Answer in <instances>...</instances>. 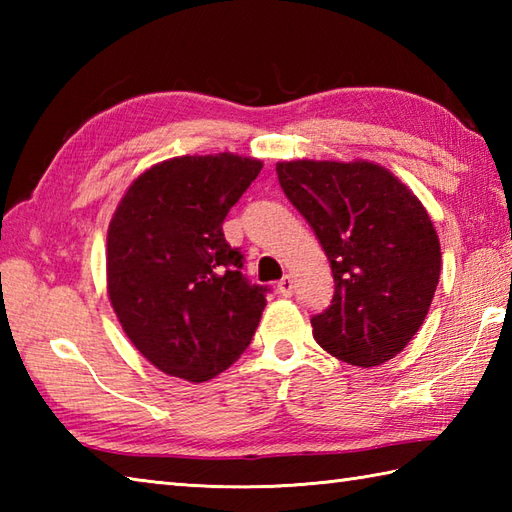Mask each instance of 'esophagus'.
<instances>
[{
    "mask_svg": "<svg viewBox=\"0 0 512 512\" xmlns=\"http://www.w3.org/2000/svg\"><path fill=\"white\" fill-rule=\"evenodd\" d=\"M277 292H279V295H284V297H290L292 292H295V281H292L290 275H284L277 281Z\"/></svg>",
    "mask_w": 512,
    "mask_h": 512,
    "instance_id": "esophagus-1",
    "label": "esophagus"
}]
</instances>
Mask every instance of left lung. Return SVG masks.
I'll return each instance as SVG.
<instances>
[{"label":"left lung","mask_w":512,"mask_h":512,"mask_svg":"<svg viewBox=\"0 0 512 512\" xmlns=\"http://www.w3.org/2000/svg\"><path fill=\"white\" fill-rule=\"evenodd\" d=\"M277 178L330 259L334 295L310 319L314 339L358 367L400 354L440 279L438 233L420 200L374 162H279Z\"/></svg>","instance_id":"8db88e82"}]
</instances>
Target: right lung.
<instances>
[{
  "label": "right lung",
  "instance_id": "obj_1",
  "mask_svg": "<svg viewBox=\"0 0 512 512\" xmlns=\"http://www.w3.org/2000/svg\"><path fill=\"white\" fill-rule=\"evenodd\" d=\"M262 162L165 160L136 178L107 233V292L129 341L169 376L204 383L231 367L266 308L222 224Z\"/></svg>",
  "mask_w": 512,
  "mask_h": 512
}]
</instances>
